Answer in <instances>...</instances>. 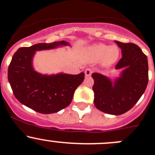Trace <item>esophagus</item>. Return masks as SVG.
<instances>
[{
    "label": "esophagus",
    "instance_id": "1",
    "mask_svg": "<svg viewBox=\"0 0 155 155\" xmlns=\"http://www.w3.org/2000/svg\"><path fill=\"white\" fill-rule=\"evenodd\" d=\"M84 73H85V76L87 77L91 76V74L93 73V70L91 68H87L86 70L84 71Z\"/></svg>",
    "mask_w": 155,
    "mask_h": 155
}]
</instances>
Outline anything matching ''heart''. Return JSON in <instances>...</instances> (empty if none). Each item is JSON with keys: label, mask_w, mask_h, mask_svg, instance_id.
Instances as JSON below:
<instances>
[{"label": "heart", "mask_w": 155, "mask_h": 155, "mask_svg": "<svg viewBox=\"0 0 155 155\" xmlns=\"http://www.w3.org/2000/svg\"><path fill=\"white\" fill-rule=\"evenodd\" d=\"M88 54L93 61H102L104 66L110 67L117 61L119 49L115 45L107 46L104 44H97L89 48Z\"/></svg>", "instance_id": "heart-1"}]
</instances>
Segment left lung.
<instances>
[{"instance_id": "left-lung-1", "label": "left lung", "mask_w": 155, "mask_h": 155, "mask_svg": "<svg viewBox=\"0 0 155 155\" xmlns=\"http://www.w3.org/2000/svg\"><path fill=\"white\" fill-rule=\"evenodd\" d=\"M122 50V58L116 69H123L120 76L112 81L107 76L93 73L94 105L110 115L123 114L136 104L148 82V58L134 43L115 41Z\"/></svg>"}]
</instances>
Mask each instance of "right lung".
<instances>
[{
    "instance_id": "right-lung-1",
    "label": "right lung",
    "mask_w": 155,
    "mask_h": 155,
    "mask_svg": "<svg viewBox=\"0 0 155 155\" xmlns=\"http://www.w3.org/2000/svg\"><path fill=\"white\" fill-rule=\"evenodd\" d=\"M71 45L66 41L39 43L20 48L8 67V81L16 98L26 107L43 114L57 113L71 104L74 93L83 82L84 73L42 74L32 67L36 51Z\"/></svg>"
}]
</instances>
